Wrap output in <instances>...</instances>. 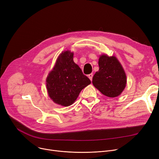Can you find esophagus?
<instances>
[{"label": "esophagus", "mask_w": 159, "mask_h": 159, "mask_svg": "<svg viewBox=\"0 0 159 159\" xmlns=\"http://www.w3.org/2000/svg\"><path fill=\"white\" fill-rule=\"evenodd\" d=\"M93 73H91V74L88 75V77H89V79L91 80H92V79H93Z\"/></svg>", "instance_id": "34e87169"}]
</instances>
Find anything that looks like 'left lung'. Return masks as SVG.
<instances>
[{"mask_svg": "<svg viewBox=\"0 0 159 159\" xmlns=\"http://www.w3.org/2000/svg\"><path fill=\"white\" fill-rule=\"evenodd\" d=\"M99 70L93 77V86L109 97L121 94L126 86V75L122 65L115 56H100Z\"/></svg>", "mask_w": 159, "mask_h": 159, "instance_id": "left-lung-1", "label": "left lung"}]
</instances>
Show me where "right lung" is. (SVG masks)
Here are the masks:
<instances>
[{
	"instance_id": "1",
	"label": "right lung",
	"mask_w": 159,
	"mask_h": 159,
	"mask_svg": "<svg viewBox=\"0 0 159 159\" xmlns=\"http://www.w3.org/2000/svg\"><path fill=\"white\" fill-rule=\"evenodd\" d=\"M89 84L91 80L74 62L73 53L68 50L58 56L46 79L49 97L55 103L63 106L71 105L82 89Z\"/></svg>"
}]
</instances>
